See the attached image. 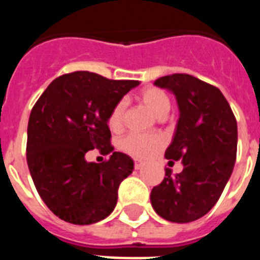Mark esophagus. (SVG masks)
Here are the masks:
<instances>
[{
    "instance_id": "34e87169",
    "label": "esophagus",
    "mask_w": 260,
    "mask_h": 260,
    "mask_svg": "<svg viewBox=\"0 0 260 260\" xmlns=\"http://www.w3.org/2000/svg\"><path fill=\"white\" fill-rule=\"evenodd\" d=\"M143 165H144L143 160H140V159H135V167H136V169H140Z\"/></svg>"
}]
</instances>
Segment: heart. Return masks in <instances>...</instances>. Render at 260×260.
<instances>
[{"label":"heart","mask_w":260,"mask_h":260,"mask_svg":"<svg viewBox=\"0 0 260 260\" xmlns=\"http://www.w3.org/2000/svg\"><path fill=\"white\" fill-rule=\"evenodd\" d=\"M140 100L148 108L151 113L159 120L166 117L167 113L170 112V98L163 90L156 89V87H147V89L142 90ZM124 109H125L124 101H118L113 106V109L110 110L109 117H108V125L112 131H118L121 128ZM159 144H160V140L155 136L131 134L122 139L120 147H121V150L135 158H146L158 148Z\"/></svg>","instance_id":"b5f03b06"}]
</instances>
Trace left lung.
I'll use <instances>...</instances> for the list:
<instances>
[{"label":"left lung","mask_w":260,"mask_h":260,"mask_svg":"<svg viewBox=\"0 0 260 260\" xmlns=\"http://www.w3.org/2000/svg\"><path fill=\"white\" fill-rule=\"evenodd\" d=\"M154 85L177 98L179 118L165 158L181 159L183 170L173 175L167 169L151 204L167 221H194L213 208L234 170L236 118L221 91L193 75H166Z\"/></svg>","instance_id":"left-lung-1"}]
</instances>
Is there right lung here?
<instances>
[{
    "instance_id": "obj_1",
    "label": "right lung",
    "mask_w": 260,
    "mask_h": 260,
    "mask_svg": "<svg viewBox=\"0 0 260 260\" xmlns=\"http://www.w3.org/2000/svg\"><path fill=\"white\" fill-rule=\"evenodd\" d=\"M138 81H110L89 71L54 79L28 121L26 162L38 193L55 216L75 225L106 218L117 204L118 186L134 160L113 152L104 163L87 162L90 150L113 151L108 117Z\"/></svg>"
}]
</instances>
